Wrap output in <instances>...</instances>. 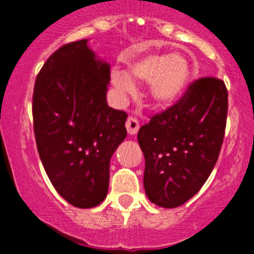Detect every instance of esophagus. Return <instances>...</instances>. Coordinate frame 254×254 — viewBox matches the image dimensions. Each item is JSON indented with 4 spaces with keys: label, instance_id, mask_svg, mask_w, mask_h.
<instances>
[{
    "label": "esophagus",
    "instance_id": "1",
    "mask_svg": "<svg viewBox=\"0 0 254 254\" xmlns=\"http://www.w3.org/2000/svg\"><path fill=\"white\" fill-rule=\"evenodd\" d=\"M126 128H127L128 134L134 136V134L138 132V129H140V123H138V121L136 120V118H133V117H128V118H127V122H126Z\"/></svg>",
    "mask_w": 254,
    "mask_h": 254
}]
</instances>
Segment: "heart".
Returning <instances> with one entry per match:
<instances>
[{"label":"heart","mask_w":254,"mask_h":254,"mask_svg":"<svg viewBox=\"0 0 254 254\" xmlns=\"http://www.w3.org/2000/svg\"><path fill=\"white\" fill-rule=\"evenodd\" d=\"M192 78L188 58L182 53H145L128 64V75L114 69L112 81L121 94L134 91L133 80L149 82L151 99L159 107H172L185 96Z\"/></svg>","instance_id":"b5f03b06"}]
</instances>
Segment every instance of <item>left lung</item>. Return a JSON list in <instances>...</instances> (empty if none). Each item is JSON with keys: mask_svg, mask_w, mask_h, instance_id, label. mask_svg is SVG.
<instances>
[{"mask_svg": "<svg viewBox=\"0 0 254 254\" xmlns=\"http://www.w3.org/2000/svg\"><path fill=\"white\" fill-rule=\"evenodd\" d=\"M226 113L225 84L199 78L176 105L141 127L143 187L152 203L178 207L201 190L219 158Z\"/></svg>", "mask_w": 254, "mask_h": 254, "instance_id": "obj_1", "label": "left lung"}]
</instances>
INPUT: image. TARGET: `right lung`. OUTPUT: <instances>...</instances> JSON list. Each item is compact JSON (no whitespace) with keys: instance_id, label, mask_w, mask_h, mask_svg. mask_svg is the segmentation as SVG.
I'll use <instances>...</instances> for the list:
<instances>
[{"instance_id":"add662e5","label":"right lung","mask_w":254,"mask_h":254,"mask_svg":"<svg viewBox=\"0 0 254 254\" xmlns=\"http://www.w3.org/2000/svg\"><path fill=\"white\" fill-rule=\"evenodd\" d=\"M111 64L89 39L56 51L34 86L38 152L49 181L75 207L100 205L108 194L112 155L127 136V114L108 105Z\"/></svg>"}]
</instances>
